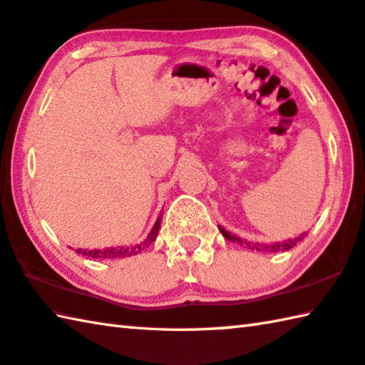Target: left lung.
I'll return each mask as SVG.
<instances>
[{"label": "left lung", "mask_w": 365, "mask_h": 365, "mask_svg": "<svg viewBox=\"0 0 365 365\" xmlns=\"http://www.w3.org/2000/svg\"><path fill=\"white\" fill-rule=\"evenodd\" d=\"M220 232L223 234V237H226L230 242H234V244L237 245H244L248 250H253V252H267V253H278V252H287V250L294 247L297 242H301L307 234H301L297 235L294 239H288L284 242H275V244H259V242H247L245 239H240V237H235L234 234H231L230 231H226L223 226H218Z\"/></svg>", "instance_id": "left-lung-1"}]
</instances>
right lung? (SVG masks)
I'll return each instance as SVG.
<instances>
[{
  "label": "right lung",
  "mask_w": 365,
  "mask_h": 365,
  "mask_svg": "<svg viewBox=\"0 0 365 365\" xmlns=\"http://www.w3.org/2000/svg\"><path fill=\"white\" fill-rule=\"evenodd\" d=\"M161 227V215L156 220V223L153 225L152 231L148 232L147 237L140 242V244L130 245V247H110L106 250H82L77 248L76 252L78 255L88 256V258H95V259H118V258H126V256H133L140 253L142 250L147 248L148 245H152V242L156 240V235H158V231Z\"/></svg>",
  "instance_id": "add662e5"
}]
</instances>
